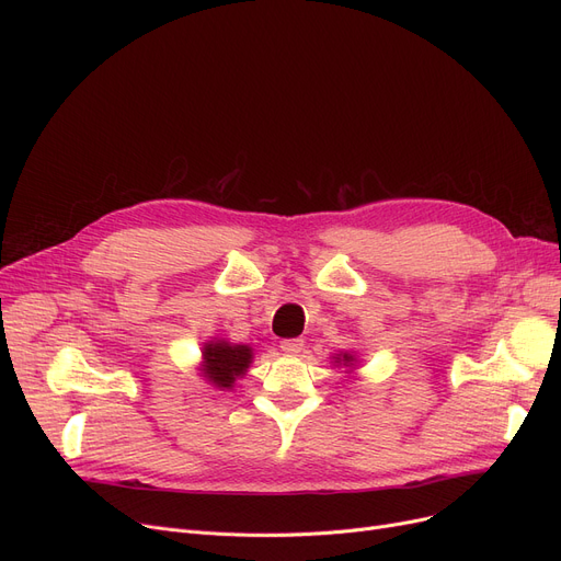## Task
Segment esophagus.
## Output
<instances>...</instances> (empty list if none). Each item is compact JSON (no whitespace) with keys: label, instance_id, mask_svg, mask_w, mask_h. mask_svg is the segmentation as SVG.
<instances>
[{"label":"esophagus","instance_id":"1","mask_svg":"<svg viewBox=\"0 0 561 561\" xmlns=\"http://www.w3.org/2000/svg\"><path fill=\"white\" fill-rule=\"evenodd\" d=\"M279 347H282V352H286V355L298 357L300 352L305 350V341L302 339H284Z\"/></svg>","mask_w":561,"mask_h":561}]
</instances>
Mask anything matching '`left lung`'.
<instances>
[{"instance_id": "obj_1", "label": "left lung", "mask_w": 561, "mask_h": 561, "mask_svg": "<svg viewBox=\"0 0 561 561\" xmlns=\"http://www.w3.org/2000/svg\"><path fill=\"white\" fill-rule=\"evenodd\" d=\"M334 362L336 364H341V366H347V368H352V366H355V355H350V352H341V355H336L334 357Z\"/></svg>"}]
</instances>
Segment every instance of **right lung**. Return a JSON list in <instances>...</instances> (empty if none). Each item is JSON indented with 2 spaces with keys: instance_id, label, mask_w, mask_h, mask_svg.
Returning <instances> with one entry per match:
<instances>
[{
  "instance_id": "add662e5",
  "label": "right lung",
  "mask_w": 561,
  "mask_h": 561,
  "mask_svg": "<svg viewBox=\"0 0 561 561\" xmlns=\"http://www.w3.org/2000/svg\"><path fill=\"white\" fill-rule=\"evenodd\" d=\"M252 364L250 345H231L227 341H209L202 350V373L206 381L220 391L233 389L236 379L243 377Z\"/></svg>"
}]
</instances>
